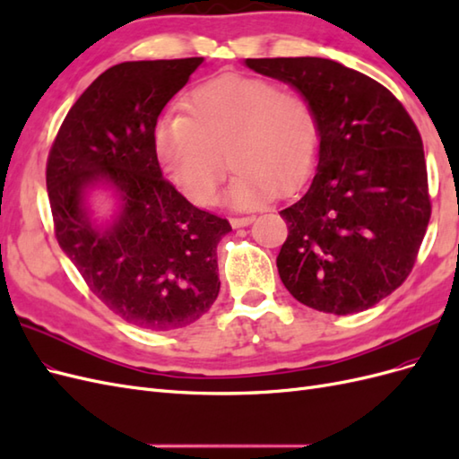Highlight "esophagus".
<instances>
[{
    "instance_id": "34e87169",
    "label": "esophagus",
    "mask_w": 459,
    "mask_h": 459,
    "mask_svg": "<svg viewBox=\"0 0 459 459\" xmlns=\"http://www.w3.org/2000/svg\"><path fill=\"white\" fill-rule=\"evenodd\" d=\"M253 220H255V216H233V218H230V224L233 228H245L251 224Z\"/></svg>"
}]
</instances>
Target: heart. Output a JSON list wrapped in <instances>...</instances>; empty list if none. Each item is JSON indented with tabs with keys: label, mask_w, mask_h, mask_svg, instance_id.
I'll list each match as a JSON object with an SVG mask.
<instances>
[{
	"label": "heart",
	"mask_w": 459,
	"mask_h": 459,
	"mask_svg": "<svg viewBox=\"0 0 459 459\" xmlns=\"http://www.w3.org/2000/svg\"><path fill=\"white\" fill-rule=\"evenodd\" d=\"M322 132L307 95L272 80L224 74L191 90L184 115L164 117L152 149L164 174L195 204H208L233 166L226 201L251 208L295 191L312 172Z\"/></svg>",
	"instance_id": "obj_1"
}]
</instances>
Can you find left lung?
Returning <instances> with one entry per match:
<instances>
[{
	"instance_id": "obj_1",
	"label": "left lung",
	"mask_w": 459,
	"mask_h": 459,
	"mask_svg": "<svg viewBox=\"0 0 459 459\" xmlns=\"http://www.w3.org/2000/svg\"><path fill=\"white\" fill-rule=\"evenodd\" d=\"M245 65L307 95L322 132L312 182L280 212L283 285L319 312L371 308L406 281L430 218L418 126L379 82L331 59Z\"/></svg>"
}]
</instances>
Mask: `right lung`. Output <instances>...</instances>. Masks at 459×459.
Masks as SVG:
<instances>
[{"label": "right lung", "mask_w": 459, "mask_h": 459, "mask_svg": "<svg viewBox=\"0 0 459 459\" xmlns=\"http://www.w3.org/2000/svg\"><path fill=\"white\" fill-rule=\"evenodd\" d=\"M203 57L128 61L97 76L68 110L46 169L55 238L91 293L124 322L186 327L218 290L216 247L230 221L193 206L162 178L152 132L164 105ZM95 185L115 188L121 211L95 227L85 208Z\"/></svg>", "instance_id": "obj_1"}]
</instances>
